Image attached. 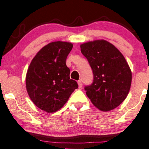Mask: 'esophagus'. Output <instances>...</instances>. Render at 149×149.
<instances>
[{
    "label": "esophagus",
    "mask_w": 149,
    "mask_h": 149,
    "mask_svg": "<svg viewBox=\"0 0 149 149\" xmlns=\"http://www.w3.org/2000/svg\"><path fill=\"white\" fill-rule=\"evenodd\" d=\"M77 83H78V85H79V88H81L82 87V82H81V80H79V81H77Z\"/></svg>",
    "instance_id": "34e87169"
}]
</instances>
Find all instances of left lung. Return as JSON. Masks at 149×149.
<instances>
[{
	"label": "left lung",
	"instance_id": "left-lung-1",
	"mask_svg": "<svg viewBox=\"0 0 149 149\" xmlns=\"http://www.w3.org/2000/svg\"><path fill=\"white\" fill-rule=\"evenodd\" d=\"M81 52L88 60L93 81L86 86V93L97 109L112 110L126 98L132 82V72L119 50L106 40L81 45Z\"/></svg>",
	"mask_w": 149,
	"mask_h": 149
}]
</instances>
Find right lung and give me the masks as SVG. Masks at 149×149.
I'll return each instance as SVG.
<instances>
[{
    "mask_svg": "<svg viewBox=\"0 0 149 149\" xmlns=\"http://www.w3.org/2000/svg\"><path fill=\"white\" fill-rule=\"evenodd\" d=\"M72 44L54 42L33 58L26 77V90L33 102L43 111L55 112L62 108L78 84L70 78L66 65Z\"/></svg>",
    "mask_w": 149,
    "mask_h": 149,
    "instance_id": "1",
    "label": "right lung"
}]
</instances>
